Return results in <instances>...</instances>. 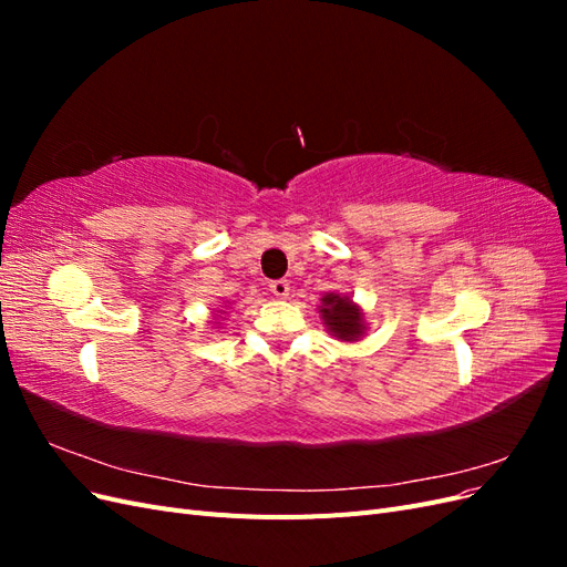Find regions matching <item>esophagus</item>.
I'll return each mask as SVG.
<instances>
[{
	"instance_id": "1",
	"label": "esophagus",
	"mask_w": 567,
	"mask_h": 567,
	"mask_svg": "<svg viewBox=\"0 0 567 567\" xmlns=\"http://www.w3.org/2000/svg\"><path fill=\"white\" fill-rule=\"evenodd\" d=\"M269 290L277 298H288V293H290V284L286 281V279H277V281H271L269 284Z\"/></svg>"
}]
</instances>
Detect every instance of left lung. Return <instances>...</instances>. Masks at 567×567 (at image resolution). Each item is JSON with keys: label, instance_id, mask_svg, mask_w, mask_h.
<instances>
[{"label": "left lung", "instance_id": "obj_1", "mask_svg": "<svg viewBox=\"0 0 567 567\" xmlns=\"http://www.w3.org/2000/svg\"><path fill=\"white\" fill-rule=\"evenodd\" d=\"M321 315L333 336H338L342 340H354L362 336V329H364L362 312H359L348 298H340L336 293L326 296Z\"/></svg>", "mask_w": 567, "mask_h": 567}]
</instances>
